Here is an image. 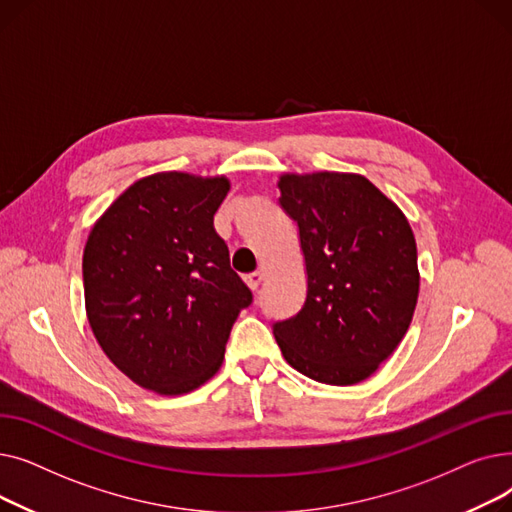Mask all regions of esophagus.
<instances>
[{"label":"esophagus","mask_w":512,"mask_h":512,"mask_svg":"<svg viewBox=\"0 0 512 512\" xmlns=\"http://www.w3.org/2000/svg\"><path fill=\"white\" fill-rule=\"evenodd\" d=\"M245 282H247V286H249L253 292H257V288H259L261 282H263V274H261V272L247 274V276H245Z\"/></svg>","instance_id":"obj_1"}]
</instances>
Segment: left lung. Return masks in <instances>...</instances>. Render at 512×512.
Returning <instances> with one entry per match:
<instances>
[{"label":"left lung","instance_id":"left-lung-1","mask_svg":"<svg viewBox=\"0 0 512 512\" xmlns=\"http://www.w3.org/2000/svg\"><path fill=\"white\" fill-rule=\"evenodd\" d=\"M278 186L280 207L299 226L307 299L272 326L276 342L307 378L359 384L411 326L419 297L413 230L359 174H284Z\"/></svg>","mask_w":512,"mask_h":512}]
</instances>
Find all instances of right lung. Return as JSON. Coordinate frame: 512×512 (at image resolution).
<instances>
[{
	"label": "right lung",
	"instance_id": "add662e5",
	"mask_svg": "<svg viewBox=\"0 0 512 512\" xmlns=\"http://www.w3.org/2000/svg\"><path fill=\"white\" fill-rule=\"evenodd\" d=\"M228 191L224 176L153 174L128 186L89 234L91 330L145 390L176 396L205 384L224 361L238 313L253 303L213 228Z\"/></svg>",
	"mask_w": 512,
	"mask_h": 512
}]
</instances>
